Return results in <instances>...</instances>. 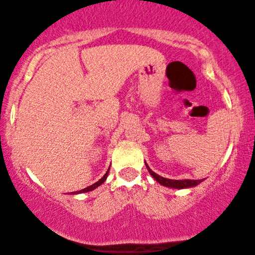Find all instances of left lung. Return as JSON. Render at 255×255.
<instances>
[{"mask_svg": "<svg viewBox=\"0 0 255 255\" xmlns=\"http://www.w3.org/2000/svg\"><path fill=\"white\" fill-rule=\"evenodd\" d=\"M146 168H147V170L151 174V176L153 177L157 182H159L162 186L170 187V188H176V189L189 188V187L198 186L199 183H201L204 181V178L203 180H170V178H165V177L159 176V175H157L156 172H153L150 168H148L147 164H146Z\"/></svg>", "mask_w": 255, "mask_h": 255, "instance_id": "1", "label": "left lung"}]
</instances>
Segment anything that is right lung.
Listing matches in <instances>:
<instances>
[{
    "label": "right lung",
    "instance_id": "1",
    "mask_svg": "<svg viewBox=\"0 0 255 255\" xmlns=\"http://www.w3.org/2000/svg\"><path fill=\"white\" fill-rule=\"evenodd\" d=\"M109 169H110V168H109ZM108 174H109V170L107 171V174H105L104 176L101 178V180L97 181V182H96V183H93L92 186H89V187H86V188L81 189V191H78V192H73V193H71V194H78V193H86V192H91V191H93V189H96V188H97V187L101 186L102 183H104V181L107 180V177H108Z\"/></svg>",
    "mask_w": 255,
    "mask_h": 255
}]
</instances>
